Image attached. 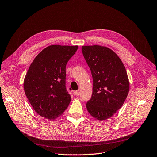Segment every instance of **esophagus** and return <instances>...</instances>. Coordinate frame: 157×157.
Wrapping results in <instances>:
<instances>
[{"label": "esophagus", "instance_id": "esophagus-1", "mask_svg": "<svg viewBox=\"0 0 157 157\" xmlns=\"http://www.w3.org/2000/svg\"><path fill=\"white\" fill-rule=\"evenodd\" d=\"M74 94L75 96H78V95H79L80 92H79V91L76 90V91H74Z\"/></svg>", "mask_w": 157, "mask_h": 157}]
</instances>
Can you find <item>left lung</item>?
Here are the masks:
<instances>
[{
  "instance_id": "1",
  "label": "left lung",
  "mask_w": 157,
  "mask_h": 157,
  "mask_svg": "<svg viewBox=\"0 0 157 157\" xmlns=\"http://www.w3.org/2000/svg\"><path fill=\"white\" fill-rule=\"evenodd\" d=\"M82 50L93 79L92 94L86 109L98 120H106L121 108L128 94L125 68L117 54L105 46H83Z\"/></svg>"
}]
</instances>
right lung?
<instances>
[{"label": "right lung", "instance_id": "add662e5", "mask_svg": "<svg viewBox=\"0 0 157 157\" xmlns=\"http://www.w3.org/2000/svg\"><path fill=\"white\" fill-rule=\"evenodd\" d=\"M78 48L49 46L36 57L26 73L25 94L35 111L46 119L59 117L71 101L66 88V65Z\"/></svg>", "mask_w": 157, "mask_h": 157}]
</instances>
